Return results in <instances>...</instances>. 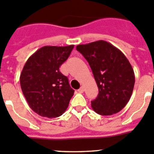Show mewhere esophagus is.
I'll use <instances>...</instances> for the list:
<instances>
[{
	"label": "esophagus",
	"instance_id": "obj_1",
	"mask_svg": "<svg viewBox=\"0 0 154 154\" xmlns=\"http://www.w3.org/2000/svg\"><path fill=\"white\" fill-rule=\"evenodd\" d=\"M78 91H79V93H83V92H84V87L82 86L81 88H80L78 90Z\"/></svg>",
	"mask_w": 154,
	"mask_h": 154
}]
</instances>
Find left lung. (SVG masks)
I'll list each match as a JSON object with an SVG mask.
<instances>
[{
	"label": "left lung",
	"instance_id": "left-lung-1",
	"mask_svg": "<svg viewBox=\"0 0 154 154\" xmlns=\"http://www.w3.org/2000/svg\"><path fill=\"white\" fill-rule=\"evenodd\" d=\"M76 49L88 61L98 87L91 108L101 115H112L123 109L134 86V69L124 53L104 40L78 45Z\"/></svg>",
	"mask_w": 154,
	"mask_h": 154
}]
</instances>
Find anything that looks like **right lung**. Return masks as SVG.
Listing matches in <instances>:
<instances>
[{"mask_svg":"<svg viewBox=\"0 0 154 154\" xmlns=\"http://www.w3.org/2000/svg\"><path fill=\"white\" fill-rule=\"evenodd\" d=\"M74 45L46 46L29 58L20 77L23 94L29 108L42 117L61 116L74 94L69 79L60 72Z\"/></svg>","mask_w":154,"mask_h":154,"instance_id":"right-lung-1","label":"right lung"}]
</instances>
